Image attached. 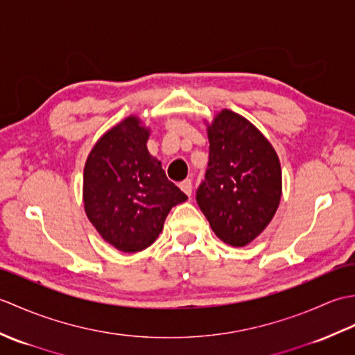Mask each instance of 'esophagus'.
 <instances>
[{"instance_id": "34e87169", "label": "esophagus", "mask_w": 355, "mask_h": 355, "mask_svg": "<svg viewBox=\"0 0 355 355\" xmlns=\"http://www.w3.org/2000/svg\"><path fill=\"white\" fill-rule=\"evenodd\" d=\"M180 187H182V191L186 193V195H192V180L191 178H186L183 180L182 183H180Z\"/></svg>"}]
</instances>
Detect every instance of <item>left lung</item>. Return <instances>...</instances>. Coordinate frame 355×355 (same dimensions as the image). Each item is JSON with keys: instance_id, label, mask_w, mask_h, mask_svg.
<instances>
[{"instance_id": "obj_1", "label": "left lung", "mask_w": 355, "mask_h": 355, "mask_svg": "<svg viewBox=\"0 0 355 355\" xmlns=\"http://www.w3.org/2000/svg\"><path fill=\"white\" fill-rule=\"evenodd\" d=\"M209 163L197 202L215 235L244 247L267 227L281 201L279 158L256 128L229 110L209 126Z\"/></svg>"}]
</instances>
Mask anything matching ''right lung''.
Wrapping results in <instances>:
<instances>
[{"label": "right lung", "instance_id": "right-lung-1", "mask_svg": "<svg viewBox=\"0 0 355 355\" xmlns=\"http://www.w3.org/2000/svg\"><path fill=\"white\" fill-rule=\"evenodd\" d=\"M149 130L128 117L96 143L84 171L88 220L125 253L145 250L160 235L169 210L187 200L148 153Z\"/></svg>", "mask_w": 355, "mask_h": 355}]
</instances>
